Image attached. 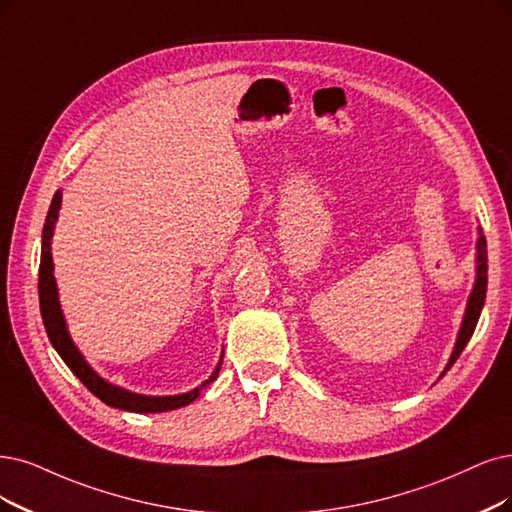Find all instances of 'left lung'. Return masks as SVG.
Here are the masks:
<instances>
[{"mask_svg":"<svg viewBox=\"0 0 512 512\" xmlns=\"http://www.w3.org/2000/svg\"><path fill=\"white\" fill-rule=\"evenodd\" d=\"M487 244H485V236L479 227V238H477V278H475V285H472V291L468 295L466 301V310H464V318H462V325L458 331V339H456V346L451 350L449 361L441 373V377L453 367V363L458 361V356L462 354V350L466 348L468 339L475 333V327L479 323V316L481 310L485 306V293H487Z\"/></svg>","mask_w":512,"mask_h":512,"instance_id":"1","label":"left lung"}]
</instances>
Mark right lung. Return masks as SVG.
Segmentation results:
<instances>
[{
    "label": "right lung",
    "mask_w": 512,
    "mask_h": 512,
    "mask_svg": "<svg viewBox=\"0 0 512 512\" xmlns=\"http://www.w3.org/2000/svg\"><path fill=\"white\" fill-rule=\"evenodd\" d=\"M61 204H63V194L59 189V192L54 194V198L50 202L46 223H44L42 257H40V285H37V289H40V310H42V318H44V327H46V333L50 337L52 348L59 352V356L63 358L65 365L73 371V375L78 377V380L94 396H97V399H101L109 407L132 411V413H162V411L185 407L192 401H196L200 392L208 384H213L217 380L219 369H221V361L217 363L215 371L208 375V380H204L194 390L181 392V394H166V396L139 394V392H132V390H126L122 386L107 382L103 375H99L88 365L84 354L78 350V346L73 344V339H71L69 329H67V320H65L63 308H61L59 287H56L54 261H52V236H54V225H56V221H59ZM221 358H223V354H221Z\"/></svg>",
    "instance_id": "add662e5"
}]
</instances>
